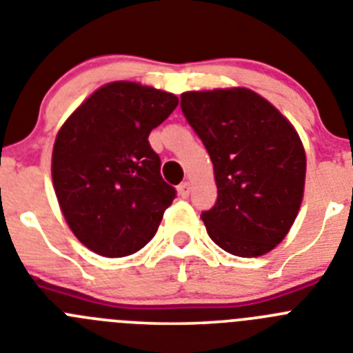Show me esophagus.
<instances>
[{
    "label": "esophagus",
    "instance_id": "34e87169",
    "mask_svg": "<svg viewBox=\"0 0 353 353\" xmlns=\"http://www.w3.org/2000/svg\"><path fill=\"white\" fill-rule=\"evenodd\" d=\"M179 194L182 196V198H189V194H191V183L189 182H182L179 185Z\"/></svg>",
    "mask_w": 353,
    "mask_h": 353
}]
</instances>
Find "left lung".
Returning a JSON list of instances; mask_svg holds the SVG:
<instances>
[{"label": "left lung", "instance_id": "1", "mask_svg": "<svg viewBox=\"0 0 353 353\" xmlns=\"http://www.w3.org/2000/svg\"><path fill=\"white\" fill-rule=\"evenodd\" d=\"M180 108L214 164L217 201L201 214L210 239L235 256L269 252L302 203L305 154L299 134L245 88L182 93Z\"/></svg>", "mask_w": 353, "mask_h": 353}]
</instances>
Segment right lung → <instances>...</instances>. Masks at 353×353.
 I'll return each mask as SVG.
<instances>
[{
	"instance_id": "obj_1",
	"label": "right lung",
	"mask_w": 353,
	"mask_h": 353,
	"mask_svg": "<svg viewBox=\"0 0 353 353\" xmlns=\"http://www.w3.org/2000/svg\"><path fill=\"white\" fill-rule=\"evenodd\" d=\"M176 105L173 93L118 81L97 90L56 136V196L74 235L97 254L145 248L176 198L148 141Z\"/></svg>"
}]
</instances>
